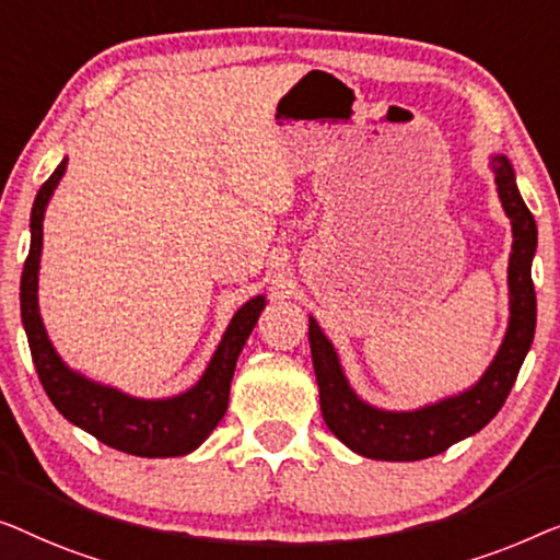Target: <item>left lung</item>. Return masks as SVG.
<instances>
[{
    "instance_id": "obj_1",
    "label": "left lung",
    "mask_w": 560,
    "mask_h": 560,
    "mask_svg": "<svg viewBox=\"0 0 560 560\" xmlns=\"http://www.w3.org/2000/svg\"><path fill=\"white\" fill-rule=\"evenodd\" d=\"M490 170L498 198L513 228V250L508 264L510 317L498 352L477 383L434 404L390 411L358 396L335 345L310 314L312 365L319 385V408L327 429L350 452L381 462H419L446 452L456 441L475 436L490 423L513 390L515 377L535 335V289L530 279L538 228L517 190L513 162L505 154H490Z\"/></svg>"
}]
</instances>
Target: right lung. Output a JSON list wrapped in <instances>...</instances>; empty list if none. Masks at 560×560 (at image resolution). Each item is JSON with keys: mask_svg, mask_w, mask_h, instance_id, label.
Instances as JSON below:
<instances>
[{"mask_svg": "<svg viewBox=\"0 0 560 560\" xmlns=\"http://www.w3.org/2000/svg\"><path fill=\"white\" fill-rule=\"evenodd\" d=\"M68 156L58 164L50 179L37 192L33 212H30V256L20 281L22 327L27 332L30 352L40 383L52 400V406L73 427L89 431L101 444L119 448L124 454L162 459V456H185L198 448L212 434L228 411L231 381L235 362L254 332L258 317L266 306V294L248 299L233 319L228 322L215 352L202 370L200 381L190 388L167 398H139L114 385L98 383L78 373L58 355L47 337L40 317L37 287H40V256H43V220L50 205L55 187L66 175Z\"/></svg>", "mask_w": 560, "mask_h": 560, "instance_id": "right-lung-1", "label": "right lung"}]
</instances>
